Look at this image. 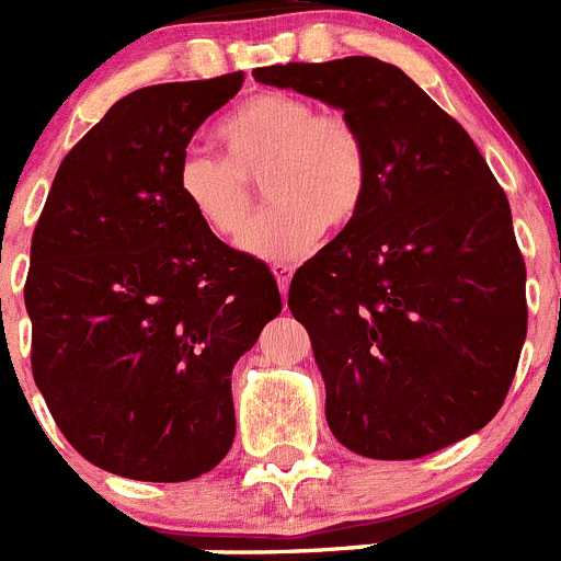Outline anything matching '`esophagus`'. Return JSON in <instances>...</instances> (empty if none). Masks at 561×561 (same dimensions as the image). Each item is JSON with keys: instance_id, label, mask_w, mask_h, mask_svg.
Wrapping results in <instances>:
<instances>
[{"instance_id": "obj_1", "label": "esophagus", "mask_w": 561, "mask_h": 561, "mask_svg": "<svg viewBox=\"0 0 561 561\" xmlns=\"http://www.w3.org/2000/svg\"><path fill=\"white\" fill-rule=\"evenodd\" d=\"M272 275H275L280 295H286V289H289V280H291V266L289 264H272Z\"/></svg>"}]
</instances>
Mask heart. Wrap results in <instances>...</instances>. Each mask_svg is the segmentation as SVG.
Returning <instances> with one entry per match:
<instances>
[{
    "instance_id": "heart-1",
    "label": "heart",
    "mask_w": 561,
    "mask_h": 561,
    "mask_svg": "<svg viewBox=\"0 0 561 561\" xmlns=\"http://www.w3.org/2000/svg\"><path fill=\"white\" fill-rule=\"evenodd\" d=\"M221 153L191 148L176 165L187 210L219 238L244 230L254 206L252 181L265 180L273 207L241 236L250 255L295 261L320 232L348 230L370 193V148L342 108H317L291 92H261L216 128Z\"/></svg>"
}]
</instances>
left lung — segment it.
Instances as JSON below:
<instances>
[{"label": "left lung", "instance_id": "left-lung-1", "mask_svg": "<svg viewBox=\"0 0 561 561\" xmlns=\"http://www.w3.org/2000/svg\"><path fill=\"white\" fill-rule=\"evenodd\" d=\"M252 76L348 112L370 148L365 210L289 286L334 438L413 460L478 433L512 388L528 306L512 207L472 137L379 58Z\"/></svg>", "mask_w": 561, "mask_h": 561}]
</instances>
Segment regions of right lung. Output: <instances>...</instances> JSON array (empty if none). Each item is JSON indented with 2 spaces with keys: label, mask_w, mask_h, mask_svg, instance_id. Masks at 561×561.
I'll return each mask as SVG.
<instances>
[{
  "label": "right lung",
  "mask_w": 561,
  "mask_h": 561,
  "mask_svg": "<svg viewBox=\"0 0 561 561\" xmlns=\"http://www.w3.org/2000/svg\"><path fill=\"white\" fill-rule=\"evenodd\" d=\"M244 72L114 103L58 168L30 247V365L64 438L106 472L180 483L232 447L230 374L280 314L270 266L176 191L193 131Z\"/></svg>",
  "instance_id": "1"
}]
</instances>
